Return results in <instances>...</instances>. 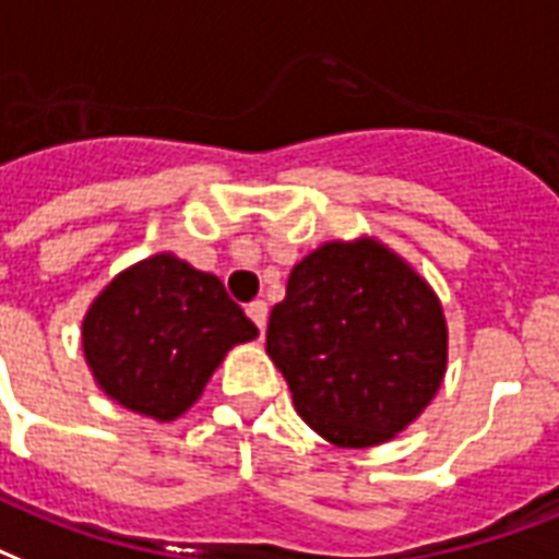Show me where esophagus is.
<instances>
[{
  "mask_svg": "<svg viewBox=\"0 0 559 559\" xmlns=\"http://www.w3.org/2000/svg\"><path fill=\"white\" fill-rule=\"evenodd\" d=\"M248 318L259 326V332H265L267 326V302L265 300H253L248 306Z\"/></svg>",
  "mask_w": 559,
  "mask_h": 559,
  "instance_id": "34e87169",
  "label": "esophagus"
}]
</instances>
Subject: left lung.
Here are the masks:
<instances>
[{
	"label": "left lung",
	"instance_id": "8db88e82",
	"mask_svg": "<svg viewBox=\"0 0 559 559\" xmlns=\"http://www.w3.org/2000/svg\"><path fill=\"white\" fill-rule=\"evenodd\" d=\"M443 306L382 241H326L297 262L267 320V356L329 443L379 445L408 428L445 373Z\"/></svg>",
	"mask_w": 559,
	"mask_h": 559
}]
</instances>
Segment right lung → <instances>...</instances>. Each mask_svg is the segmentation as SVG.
<instances>
[{
    "label": "right lung",
    "mask_w": 559,
    "mask_h": 559,
    "mask_svg": "<svg viewBox=\"0 0 559 559\" xmlns=\"http://www.w3.org/2000/svg\"><path fill=\"white\" fill-rule=\"evenodd\" d=\"M257 335L218 276L171 253L122 271L95 297L81 326L98 388L159 423L192 408L224 356Z\"/></svg>",
    "instance_id": "add662e5"
}]
</instances>
